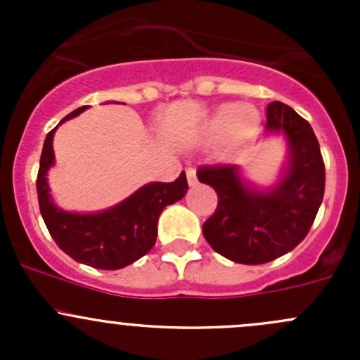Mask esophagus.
<instances>
[{
  "label": "esophagus",
  "mask_w": 360,
  "mask_h": 360,
  "mask_svg": "<svg viewBox=\"0 0 360 360\" xmlns=\"http://www.w3.org/2000/svg\"><path fill=\"white\" fill-rule=\"evenodd\" d=\"M186 176H188V183H190V186H195V184H197V169H195V167H188Z\"/></svg>",
  "instance_id": "obj_1"
}]
</instances>
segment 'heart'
I'll return each instance as SVG.
<instances>
[{
  "label": "heart",
  "mask_w": 360,
  "mask_h": 360,
  "mask_svg": "<svg viewBox=\"0 0 360 360\" xmlns=\"http://www.w3.org/2000/svg\"><path fill=\"white\" fill-rule=\"evenodd\" d=\"M261 125V115L252 104L226 103L221 104L205 123L200 134L205 139H217L226 136L230 150H238L256 137Z\"/></svg>",
  "instance_id": "obj_1"
}]
</instances>
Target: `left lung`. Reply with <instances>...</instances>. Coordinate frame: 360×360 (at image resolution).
Segmentation results:
<instances>
[{
    "label": "left lung",
    "instance_id": "obj_1",
    "mask_svg": "<svg viewBox=\"0 0 360 360\" xmlns=\"http://www.w3.org/2000/svg\"><path fill=\"white\" fill-rule=\"evenodd\" d=\"M266 118V136H282L288 146L271 186H254L240 165L200 167L197 172L217 193L203 237L216 252L240 264H263L292 250L307 237L324 198V160L310 123L278 101L268 104Z\"/></svg>",
    "mask_w": 360,
    "mask_h": 360
}]
</instances>
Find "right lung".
<instances>
[{"instance_id": "1", "label": "right lung", "mask_w": 360, "mask_h": 360, "mask_svg": "<svg viewBox=\"0 0 360 360\" xmlns=\"http://www.w3.org/2000/svg\"><path fill=\"white\" fill-rule=\"evenodd\" d=\"M86 106L78 108L59 122L63 125ZM46 134L39 158L38 190L39 212L50 235L68 256L99 270H120L153 249L158 235V217L167 205L186 195V174L181 172L174 183H148L116 205L97 212H69L53 202L49 186V170L56 163L53 134Z\"/></svg>"}]
</instances>
